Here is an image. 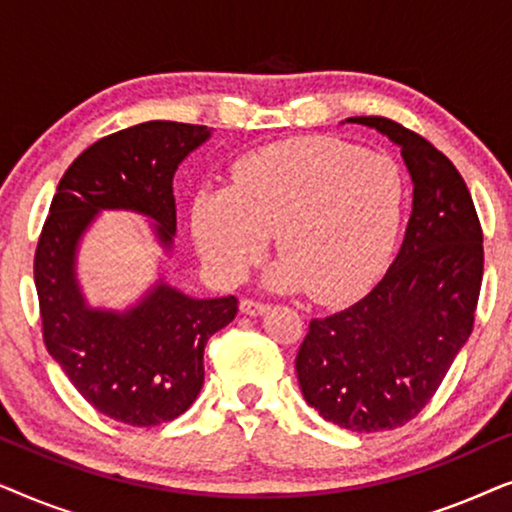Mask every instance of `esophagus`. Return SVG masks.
Masks as SVG:
<instances>
[{"label":"esophagus","instance_id":"esophagus-1","mask_svg":"<svg viewBox=\"0 0 512 512\" xmlns=\"http://www.w3.org/2000/svg\"><path fill=\"white\" fill-rule=\"evenodd\" d=\"M270 310V305L261 303V300H251V298H242L240 300V312L242 314H249V317H261Z\"/></svg>","mask_w":512,"mask_h":512}]
</instances>
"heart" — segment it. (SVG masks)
<instances>
[{
	"label": "heart",
	"mask_w": 512,
	"mask_h": 512,
	"mask_svg": "<svg viewBox=\"0 0 512 512\" xmlns=\"http://www.w3.org/2000/svg\"><path fill=\"white\" fill-rule=\"evenodd\" d=\"M408 209L394 160L331 137H300L244 156L233 186L202 188L191 228L219 282H237L275 233L268 282L319 303L354 298L384 268Z\"/></svg>",
	"instance_id": "b5f03b06"
}]
</instances>
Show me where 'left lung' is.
Segmentation results:
<instances>
[{"instance_id":"1","label":"left lung","mask_w":512,"mask_h":512,"mask_svg":"<svg viewBox=\"0 0 512 512\" xmlns=\"http://www.w3.org/2000/svg\"><path fill=\"white\" fill-rule=\"evenodd\" d=\"M401 149L412 214L401 251L368 296L312 319L296 356L307 405L356 433L403 426L431 401L473 331L482 228L450 158L382 116H354Z\"/></svg>"}]
</instances>
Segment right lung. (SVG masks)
Returning <instances> with one entry per match:
<instances>
[{
	"instance_id": "obj_1",
	"label": "right lung",
	"mask_w": 512,
	"mask_h": 512,
	"mask_svg": "<svg viewBox=\"0 0 512 512\" xmlns=\"http://www.w3.org/2000/svg\"><path fill=\"white\" fill-rule=\"evenodd\" d=\"M212 137L207 125L149 121L88 146L53 195L34 254L48 354L97 412L130 426L172 422L205 382V345L237 314V298H191L160 277L125 310L90 307L76 254L100 212L151 219L160 247L177 233L172 179L188 153Z\"/></svg>"
}]
</instances>
